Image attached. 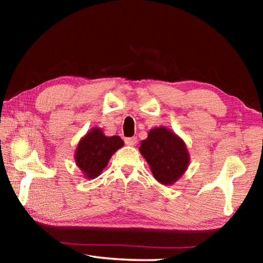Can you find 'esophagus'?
<instances>
[{"instance_id":"1","label":"esophagus","mask_w":263,"mask_h":263,"mask_svg":"<svg viewBox=\"0 0 263 263\" xmlns=\"http://www.w3.org/2000/svg\"><path fill=\"white\" fill-rule=\"evenodd\" d=\"M125 144L127 146H135L137 144V138H135V137L125 138Z\"/></svg>"}]
</instances>
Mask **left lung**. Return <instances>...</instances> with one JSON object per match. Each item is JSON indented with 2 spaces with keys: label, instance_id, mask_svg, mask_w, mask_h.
I'll list each match as a JSON object with an SVG mask.
<instances>
[{
  "label": "left lung",
  "instance_id": "left-lung-1",
  "mask_svg": "<svg viewBox=\"0 0 263 263\" xmlns=\"http://www.w3.org/2000/svg\"><path fill=\"white\" fill-rule=\"evenodd\" d=\"M139 151L147 161L154 179L161 184L172 185L181 179L190 163L185 142L169 128H151L141 141Z\"/></svg>",
  "mask_w": 263,
  "mask_h": 263
}]
</instances>
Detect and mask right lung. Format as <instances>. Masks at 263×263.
I'll list each match as a JSON object with an SVG mask.
<instances>
[{
  "label": "right lung",
  "instance_id": "add662e5",
  "mask_svg": "<svg viewBox=\"0 0 263 263\" xmlns=\"http://www.w3.org/2000/svg\"><path fill=\"white\" fill-rule=\"evenodd\" d=\"M121 137H108L100 127H92L80 139L74 159L84 179H95L108 166L116 151L123 147Z\"/></svg>",
  "mask_w": 263,
  "mask_h": 263
}]
</instances>
